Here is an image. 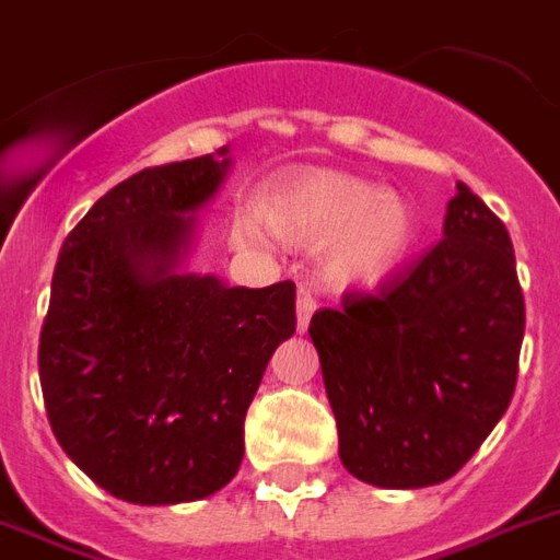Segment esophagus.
Wrapping results in <instances>:
<instances>
[{"label": "esophagus", "mask_w": 560, "mask_h": 560, "mask_svg": "<svg viewBox=\"0 0 560 560\" xmlns=\"http://www.w3.org/2000/svg\"><path fill=\"white\" fill-rule=\"evenodd\" d=\"M316 311V299L307 293V290H299L296 299V328L299 331H307V325H311V316Z\"/></svg>", "instance_id": "1"}]
</instances>
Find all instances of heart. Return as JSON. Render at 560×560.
Instances as JSON below:
<instances>
[{"label": "heart", "mask_w": 560, "mask_h": 560, "mask_svg": "<svg viewBox=\"0 0 560 560\" xmlns=\"http://www.w3.org/2000/svg\"><path fill=\"white\" fill-rule=\"evenodd\" d=\"M264 226L284 244L323 246L325 279L363 288L386 279L416 241V206L398 191L337 168H296L258 202Z\"/></svg>", "instance_id": "1"}]
</instances>
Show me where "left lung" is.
Here are the masks:
<instances>
[{
    "label": "left lung",
    "instance_id": "left-lung-1",
    "mask_svg": "<svg viewBox=\"0 0 560 560\" xmlns=\"http://www.w3.org/2000/svg\"><path fill=\"white\" fill-rule=\"evenodd\" d=\"M442 235L377 293H346L307 328L340 459L369 486L451 479L514 395L526 305L512 237L465 183Z\"/></svg>",
    "mask_w": 560,
    "mask_h": 560
}]
</instances>
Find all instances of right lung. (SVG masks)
Listing matches in <instances>:
<instances>
[{
    "mask_svg": "<svg viewBox=\"0 0 560 560\" xmlns=\"http://www.w3.org/2000/svg\"><path fill=\"white\" fill-rule=\"evenodd\" d=\"M229 148L144 168L63 241L39 334L48 424L66 456L136 505L214 494L244 459V418L296 288H229L183 270L197 211L223 186Z\"/></svg>",
    "mask_w": 560,
    "mask_h": 560,
    "instance_id": "obj_1",
    "label": "right lung"
}]
</instances>
